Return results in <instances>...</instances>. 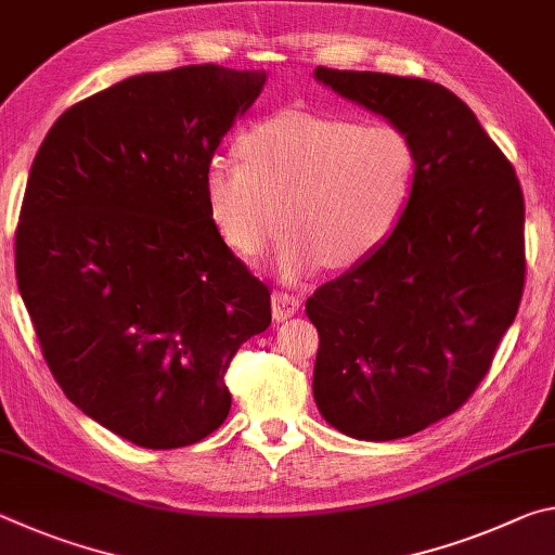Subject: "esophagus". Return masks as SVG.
<instances>
[{"mask_svg":"<svg viewBox=\"0 0 555 555\" xmlns=\"http://www.w3.org/2000/svg\"><path fill=\"white\" fill-rule=\"evenodd\" d=\"M298 308H300L298 296L286 294V291H274V294H271V315H274L276 323L286 321V318L294 315Z\"/></svg>","mask_w":555,"mask_h":555,"instance_id":"34e87169","label":"esophagus"}]
</instances>
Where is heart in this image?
Wrapping results in <instances>:
<instances>
[{
  "mask_svg": "<svg viewBox=\"0 0 555 555\" xmlns=\"http://www.w3.org/2000/svg\"><path fill=\"white\" fill-rule=\"evenodd\" d=\"M242 162L212 156L205 205L224 242L257 255L286 222L276 274L360 264L382 247L411 201L416 154L391 125H360L313 112H279L240 142Z\"/></svg>",
  "mask_w": 555,
  "mask_h": 555,
  "instance_id": "b5f03b06",
  "label": "heart"
}]
</instances>
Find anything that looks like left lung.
I'll return each instance as SVG.
<instances>
[{"instance_id": "left-lung-1", "label": "left lung", "mask_w": 555, "mask_h": 555, "mask_svg": "<svg viewBox=\"0 0 555 555\" xmlns=\"http://www.w3.org/2000/svg\"><path fill=\"white\" fill-rule=\"evenodd\" d=\"M313 78L401 129L416 154L393 232L306 300L321 335V416L357 440L406 438L463 406L514 323L521 185L475 112L438 82L333 68Z\"/></svg>"}]
</instances>
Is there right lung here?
I'll list each match as a JSON object with an SVG mask.
<instances>
[{"label": "right lung", "instance_id": "add662e5", "mask_svg": "<svg viewBox=\"0 0 555 555\" xmlns=\"http://www.w3.org/2000/svg\"><path fill=\"white\" fill-rule=\"evenodd\" d=\"M264 70L142 73L55 119L16 228V281L55 382L129 443H198L228 418L224 372L271 323L269 288L205 205V166Z\"/></svg>", "mask_w": 555, "mask_h": 555}]
</instances>
